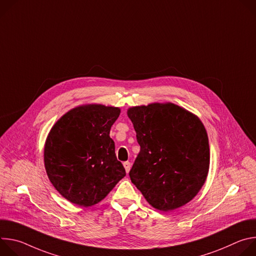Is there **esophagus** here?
I'll use <instances>...</instances> for the list:
<instances>
[{
    "label": "esophagus",
    "instance_id": "esophagus-1",
    "mask_svg": "<svg viewBox=\"0 0 256 256\" xmlns=\"http://www.w3.org/2000/svg\"><path fill=\"white\" fill-rule=\"evenodd\" d=\"M124 169H126V173H128V172H130V167H132L130 162H128V161L124 162Z\"/></svg>",
    "mask_w": 256,
    "mask_h": 256
}]
</instances>
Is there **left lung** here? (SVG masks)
<instances>
[{
  "label": "left lung",
  "instance_id": "1",
  "mask_svg": "<svg viewBox=\"0 0 256 256\" xmlns=\"http://www.w3.org/2000/svg\"><path fill=\"white\" fill-rule=\"evenodd\" d=\"M128 116L140 147L130 171L132 184L163 212L190 202L204 186L210 166L202 122L172 103L132 107Z\"/></svg>",
  "mask_w": 256,
  "mask_h": 256
}]
</instances>
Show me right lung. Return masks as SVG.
<instances>
[{
	"mask_svg": "<svg viewBox=\"0 0 256 256\" xmlns=\"http://www.w3.org/2000/svg\"><path fill=\"white\" fill-rule=\"evenodd\" d=\"M120 114L118 107L79 106L50 130L44 147L46 170L54 188L70 202L93 206L126 176L109 136Z\"/></svg>",
	"mask_w": 256,
	"mask_h": 256,
	"instance_id": "obj_1",
	"label": "right lung"
}]
</instances>
